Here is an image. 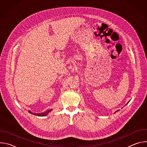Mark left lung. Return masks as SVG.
<instances>
[{
    "mask_svg": "<svg viewBox=\"0 0 147 147\" xmlns=\"http://www.w3.org/2000/svg\"><path fill=\"white\" fill-rule=\"evenodd\" d=\"M129 102H128V103H129ZM127 104H126V105H127ZM118 111H116V112H115V113H116V112H118Z\"/></svg>",
    "mask_w": 147,
    "mask_h": 147,
    "instance_id": "obj_1",
    "label": "left lung"
}]
</instances>
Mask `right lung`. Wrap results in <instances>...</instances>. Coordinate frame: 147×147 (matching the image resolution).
I'll return each mask as SVG.
<instances>
[{
    "mask_svg": "<svg viewBox=\"0 0 147 147\" xmlns=\"http://www.w3.org/2000/svg\"><path fill=\"white\" fill-rule=\"evenodd\" d=\"M53 109H50V110H47V111H45V112H43V113H32L30 111H29V112L31 113V114H32L35 116H47L49 112H51Z\"/></svg>",
    "mask_w": 147,
    "mask_h": 147,
    "instance_id": "add662e5",
    "label": "right lung"
}]
</instances>
